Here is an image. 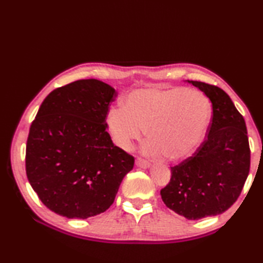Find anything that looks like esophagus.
<instances>
[{"mask_svg": "<svg viewBox=\"0 0 263 263\" xmlns=\"http://www.w3.org/2000/svg\"><path fill=\"white\" fill-rule=\"evenodd\" d=\"M136 164H137V167L144 168V169L151 167V163H149L148 161H146V160L141 159V158H138V159L136 160Z\"/></svg>", "mask_w": 263, "mask_h": 263, "instance_id": "34e87169", "label": "esophagus"}]
</instances>
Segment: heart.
<instances>
[{
	"instance_id": "b5f03b06",
	"label": "heart",
	"mask_w": 263,
	"mask_h": 263,
	"mask_svg": "<svg viewBox=\"0 0 263 263\" xmlns=\"http://www.w3.org/2000/svg\"><path fill=\"white\" fill-rule=\"evenodd\" d=\"M210 118L211 105L203 92L149 87L131 91L123 108L110 109L106 125L116 145L123 149H130L147 128V153H163L169 161H180L197 149Z\"/></svg>"
}]
</instances>
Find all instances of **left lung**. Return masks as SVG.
I'll list each match as a JSON object with an SVG mask.
<instances>
[{"mask_svg":"<svg viewBox=\"0 0 263 263\" xmlns=\"http://www.w3.org/2000/svg\"><path fill=\"white\" fill-rule=\"evenodd\" d=\"M186 82L211 101L212 121L205 141L193 157L171 168V181L160 194L167 208L196 220L233 205L248 176L251 151L246 123L230 96L211 84Z\"/></svg>","mask_w":263,"mask_h":263,"instance_id":"obj_1","label":"left lung"}]
</instances>
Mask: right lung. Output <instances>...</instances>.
I'll return each mask as SVG.
<instances>
[{
    "mask_svg": "<svg viewBox=\"0 0 263 263\" xmlns=\"http://www.w3.org/2000/svg\"><path fill=\"white\" fill-rule=\"evenodd\" d=\"M115 89L79 80L47 95L26 141V176L45 206L69 219L108 210L135 159L106 131Z\"/></svg>",
    "mask_w": 263,
    "mask_h": 263,
    "instance_id": "1",
    "label": "right lung"
}]
</instances>
